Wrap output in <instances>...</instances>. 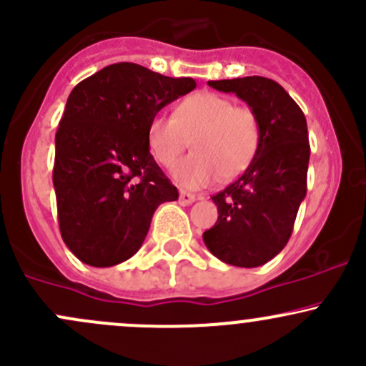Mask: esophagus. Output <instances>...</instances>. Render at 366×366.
<instances>
[{
    "label": "esophagus",
    "instance_id": "1",
    "mask_svg": "<svg viewBox=\"0 0 366 366\" xmlns=\"http://www.w3.org/2000/svg\"><path fill=\"white\" fill-rule=\"evenodd\" d=\"M179 199H180V203H182V205H191V203H193L196 199V196L187 193V191H180Z\"/></svg>",
    "mask_w": 366,
    "mask_h": 366
}]
</instances>
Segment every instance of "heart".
Here are the masks:
<instances>
[{
	"label": "heart",
	"instance_id": "obj_1",
	"mask_svg": "<svg viewBox=\"0 0 366 366\" xmlns=\"http://www.w3.org/2000/svg\"><path fill=\"white\" fill-rule=\"evenodd\" d=\"M259 138L254 109L212 91L187 96L173 117L154 115L147 128L149 149L163 167H172L189 143L195 149L173 167V179L187 189H202L215 179H237L256 157Z\"/></svg>",
	"mask_w": 366,
	"mask_h": 366
}]
</instances>
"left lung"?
Instances as JSON below:
<instances>
[{"label": "left lung", "instance_id": "1", "mask_svg": "<svg viewBox=\"0 0 366 366\" xmlns=\"http://www.w3.org/2000/svg\"><path fill=\"white\" fill-rule=\"evenodd\" d=\"M234 92L259 117V149L249 168L214 194L217 222L203 233L209 251L233 267H261L286 247L307 194L309 132L302 109L267 76L210 80Z\"/></svg>", "mask_w": 366, "mask_h": 366}]
</instances>
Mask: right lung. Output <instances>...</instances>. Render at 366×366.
I'll use <instances>...</instances> for the list:
<instances>
[{
    "label": "right lung",
    "instance_id": "obj_1",
    "mask_svg": "<svg viewBox=\"0 0 366 366\" xmlns=\"http://www.w3.org/2000/svg\"><path fill=\"white\" fill-rule=\"evenodd\" d=\"M196 87L115 63L73 87L56 133L54 189L61 237L82 263L105 268L144 244L152 215L179 191L154 161L151 119Z\"/></svg>",
    "mask_w": 366,
    "mask_h": 366
}]
</instances>
